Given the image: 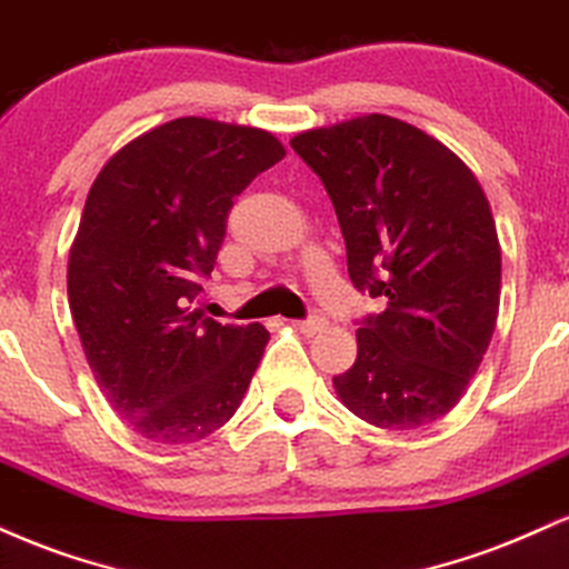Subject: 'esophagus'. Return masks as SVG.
I'll list each match as a JSON object with an SVG mask.
<instances>
[{"label":"esophagus","instance_id":"esophagus-1","mask_svg":"<svg viewBox=\"0 0 569 569\" xmlns=\"http://www.w3.org/2000/svg\"><path fill=\"white\" fill-rule=\"evenodd\" d=\"M292 327H296L298 332H303V336H317V332H322L327 327V319L325 317H309V319H296L292 322Z\"/></svg>","mask_w":569,"mask_h":569}]
</instances>
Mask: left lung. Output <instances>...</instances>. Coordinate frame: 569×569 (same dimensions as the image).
Segmentation results:
<instances>
[{
  "instance_id": "8db88e82",
  "label": "left lung",
  "mask_w": 569,
  "mask_h": 569,
  "mask_svg": "<svg viewBox=\"0 0 569 569\" xmlns=\"http://www.w3.org/2000/svg\"><path fill=\"white\" fill-rule=\"evenodd\" d=\"M290 146L325 183L349 277L386 309L357 330V362L332 378L378 429L445 418L479 370L500 303V244L473 172L418 127L367 113Z\"/></svg>"
}]
</instances>
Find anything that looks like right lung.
Wrapping results in <instances>:
<instances>
[{
	"label": "right lung",
	"instance_id": "obj_1",
	"mask_svg": "<svg viewBox=\"0 0 569 569\" xmlns=\"http://www.w3.org/2000/svg\"><path fill=\"white\" fill-rule=\"evenodd\" d=\"M284 157L258 127L183 117L119 149L87 193L69 306L119 418L157 445L210 437L237 412L269 343L191 303L216 269L233 199Z\"/></svg>",
	"mask_w": 569,
	"mask_h": 569
}]
</instances>
